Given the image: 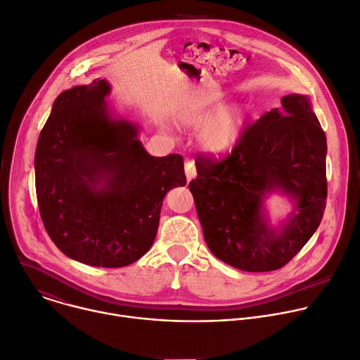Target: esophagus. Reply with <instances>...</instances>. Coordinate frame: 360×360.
Returning <instances> with one entry per match:
<instances>
[{
  "instance_id": "obj_1",
  "label": "esophagus",
  "mask_w": 360,
  "mask_h": 360,
  "mask_svg": "<svg viewBox=\"0 0 360 360\" xmlns=\"http://www.w3.org/2000/svg\"><path fill=\"white\" fill-rule=\"evenodd\" d=\"M184 169H186V177H187V180H188V181H190V180H193V179L197 176L195 165H194L193 160H187Z\"/></svg>"
}]
</instances>
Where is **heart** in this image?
<instances>
[{"label":"heart","instance_id":"1","mask_svg":"<svg viewBox=\"0 0 360 360\" xmlns=\"http://www.w3.org/2000/svg\"><path fill=\"white\" fill-rule=\"evenodd\" d=\"M246 122L243 107H229L214 104L190 112L184 117L183 124L188 129H202L198 134L200 146L210 154L229 151L240 137Z\"/></svg>","mask_w":360,"mask_h":360}]
</instances>
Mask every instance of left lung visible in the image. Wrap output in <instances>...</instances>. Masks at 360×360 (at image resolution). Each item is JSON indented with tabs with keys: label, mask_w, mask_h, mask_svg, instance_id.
I'll return each instance as SVG.
<instances>
[{
	"label": "left lung",
	"mask_w": 360,
	"mask_h": 360,
	"mask_svg": "<svg viewBox=\"0 0 360 360\" xmlns=\"http://www.w3.org/2000/svg\"><path fill=\"white\" fill-rule=\"evenodd\" d=\"M326 136L306 96L249 124L223 158L198 154L188 183L205 240L221 262L245 271H271L289 263L322 221L326 197ZM282 191L297 202L288 224L273 231L264 197Z\"/></svg>",
	"instance_id": "left-lung-1"
}]
</instances>
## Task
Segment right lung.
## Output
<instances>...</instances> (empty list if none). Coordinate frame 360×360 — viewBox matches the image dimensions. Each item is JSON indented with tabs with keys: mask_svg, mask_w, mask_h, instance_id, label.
<instances>
[{
	"mask_svg": "<svg viewBox=\"0 0 360 360\" xmlns=\"http://www.w3.org/2000/svg\"><path fill=\"white\" fill-rule=\"evenodd\" d=\"M105 79L61 93L35 150L39 214L70 259L123 267L151 248L165 195L186 184L180 154L150 155L137 126L112 118Z\"/></svg>",
	"mask_w": 360,
	"mask_h": 360,
	"instance_id": "right-lung-1",
	"label": "right lung"
}]
</instances>
